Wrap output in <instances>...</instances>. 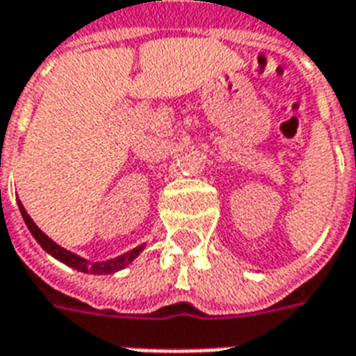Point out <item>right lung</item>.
I'll return each mask as SVG.
<instances>
[{
	"instance_id": "1",
	"label": "right lung",
	"mask_w": 356,
	"mask_h": 356,
	"mask_svg": "<svg viewBox=\"0 0 356 356\" xmlns=\"http://www.w3.org/2000/svg\"><path fill=\"white\" fill-rule=\"evenodd\" d=\"M18 207H19V212H22V216H24L25 225L29 227L31 234L36 238V242L40 243L47 253L53 254L55 259H58L60 262H64V264L72 266V268H75V270L90 271V273H114V271L125 268L129 262H133V260L136 259V254L144 249L142 245H140V248L131 249V251H127V253H123L122 257H116V259L107 260V262H92V264H88L85 259H81V257H77V254L70 253V251H66V249L60 248V245H57V243L53 242L51 238H47L46 234L42 233L40 229L36 227V223L31 220V216L27 214V211H25L24 205H22L19 201H18Z\"/></svg>"
}]
</instances>
